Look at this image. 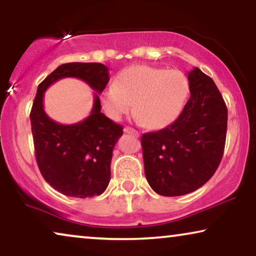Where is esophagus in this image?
<instances>
[{
    "label": "esophagus",
    "instance_id": "34e87169",
    "mask_svg": "<svg viewBox=\"0 0 256 256\" xmlns=\"http://www.w3.org/2000/svg\"><path fill=\"white\" fill-rule=\"evenodd\" d=\"M124 132H126V134H132V135H134L136 137L140 136V132H137V130H135V129L132 128V127H124Z\"/></svg>",
    "mask_w": 256,
    "mask_h": 256
}]
</instances>
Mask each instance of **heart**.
I'll return each instance as SVG.
<instances>
[{"label": "heart", "instance_id": "1", "mask_svg": "<svg viewBox=\"0 0 256 256\" xmlns=\"http://www.w3.org/2000/svg\"><path fill=\"white\" fill-rule=\"evenodd\" d=\"M188 77L180 70L134 66L121 72L114 85L102 92L107 116L120 120L134 104L136 119L149 129H162L181 116L190 97Z\"/></svg>", "mask_w": 256, "mask_h": 256}]
</instances>
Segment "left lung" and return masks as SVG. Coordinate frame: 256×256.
<instances>
[{"instance_id": "1", "label": "left lung", "mask_w": 256, "mask_h": 256, "mask_svg": "<svg viewBox=\"0 0 256 256\" xmlns=\"http://www.w3.org/2000/svg\"><path fill=\"white\" fill-rule=\"evenodd\" d=\"M190 98L172 124L142 136L144 172L159 195L181 196L202 187L223 157L228 108L220 90L198 68L188 72Z\"/></svg>"}]
</instances>
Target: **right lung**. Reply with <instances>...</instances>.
<instances>
[{
	"mask_svg": "<svg viewBox=\"0 0 256 256\" xmlns=\"http://www.w3.org/2000/svg\"><path fill=\"white\" fill-rule=\"evenodd\" d=\"M66 76L83 80L96 92L90 116L72 125L55 122L43 110L46 88ZM108 80L105 64L72 62L58 66L39 84L30 114L36 159L44 179L61 194L92 198L108 186L113 149L124 129L100 112L99 94Z\"/></svg>",
	"mask_w": 256,
	"mask_h": 256,
	"instance_id": "add662e5",
	"label": "right lung"
}]
</instances>
